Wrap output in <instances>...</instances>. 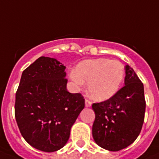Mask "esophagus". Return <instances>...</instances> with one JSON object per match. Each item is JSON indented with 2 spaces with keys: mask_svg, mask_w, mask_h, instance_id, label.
Returning a JSON list of instances; mask_svg holds the SVG:
<instances>
[{
  "mask_svg": "<svg viewBox=\"0 0 159 159\" xmlns=\"http://www.w3.org/2000/svg\"><path fill=\"white\" fill-rule=\"evenodd\" d=\"M91 105H92V102L90 101V100L87 99V98H86V100H85V106H86V107H90Z\"/></svg>",
  "mask_w": 159,
  "mask_h": 159,
  "instance_id": "1",
  "label": "esophagus"
}]
</instances>
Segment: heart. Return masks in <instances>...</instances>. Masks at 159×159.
<instances>
[{
  "label": "heart",
  "instance_id": "heart-1",
  "mask_svg": "<svg viewBox=\"0 0 159 159\" xmlns=\"http://www.w3.org/2000/svg\"><path fill=\"white\" fill-rule=\"evenodd\" d=\"M125 76V67L117 60L98 58L86 60L77 65L70 77L75 84L88 82L87 90L91 98L104 101L113 97L120 88Z\"/></svg>",
  "mask_w": 159,
  "mask_h": 159
}]
</instances>
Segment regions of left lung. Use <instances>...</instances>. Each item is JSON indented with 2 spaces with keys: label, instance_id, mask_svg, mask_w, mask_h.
Masks as SVG:
<instances>
[{
  "label": "left lung",
  "instance_id": "obj_1",
  "mask_svg": "<svg viewBox=\"0 0 159 159\" xmlns=\"http://www.w3.org/2000/svg\"><path fill=\"white\" fill-rule=\"evenodd\" d=\"M125 86L109 99L92 104L95 119L92 135L96 143L111 151L132 144L144 121L143 84L130 66L125 67Z\"/></svg>",
  "mask_w": 159,
  "mask_h": 159
}]
</instances>
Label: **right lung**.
<instances>
[{"instance_id":"1","label":"right lung","mask_w":159,"mask_h":159,"mask_svg":"<svg viewBox=\"0 0 159 159\" xmlns=\"http://www.w3.org/2000/svg\"><path fill=\"white\" fill-rule=\"evenodd\" d=\"M65 66L54 58L41 57L22 73L16 93L15 116L22 136L45 152L60 150L83 109L80 93L67 91Z\"/></svg>"}]
</instances>
